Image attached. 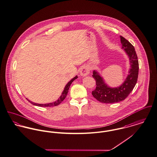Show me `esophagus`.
Wrapping results in <instances>:
<instances>
[{"label": "esophagus", "instance_id": "1", "mask_svg": "<svg viewBox=\"0 0 157 157\" xmlns=\"http://www.w3.org/2000/svg\"><path fill=\"white\" fill-rule=\"evenodd\" d=\"M90 72V69L87 66H83L80 70V74L82 77L87 76Z\"/></svg>", "mask_w": 157, "mask_h": 157}]
</instances>
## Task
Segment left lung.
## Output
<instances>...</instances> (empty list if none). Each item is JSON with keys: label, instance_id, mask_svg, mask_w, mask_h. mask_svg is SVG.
<instances>
[{"label": "left lung", "instance_id": "8db88e82", "mask_svg": "<svg viewBox=\"0 0 157 157\" xmlns=\"http://www.w3.org/2000/svg\"><path fill=\"white\" fill-rule=\"evenodd\" d=\"M122 48L128 55L130 68L124 82L119 87L107 85L100 73L94 70L92 77L96 81V89L92 92L93 97L103 103H114L125 100L136 85L139 74V61L134 46L125 38L120 36Z\"/></svg>", "mask_w": 157, "mask_h": 157}]
</instances>
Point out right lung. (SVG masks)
<instances>
[{"instance_id":"add662e5","label":"right lung","mask_w":157,"mask_h":157,"mask_svg":"<svg viewBox=\"0 0 157 157\" xmlns=\"http://www.w3.org/2000/svg\"><path fill=\"white\" fill-rule=\"evenodd\" d=\"M78 78L77 75H76L75 77H74L73 78H72L71 80L66 85L60 97L59 98V99L55 101V102H50V103H47V104H38V103H35V102H33L32 101H30V100H28L29 101V102H30L31 104H32L33 105H36V106H39V107H53V106H56L57 105L60 104L64 99L66 98L67 94H68V90L70 89V87L72 83Z\"/></svg>"}]
</instances>
